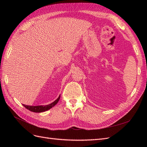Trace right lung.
Wrapping results in <instances>:
<instances>
[{
    "label": "right lung",
    "instance_id": "add662e5",
    "mask_svg": "<svg viewBox=\"0 0 147 147\" xmlns=\"http://www.w3.org/2000/svg\"><path fill=\"white\" fill-rule=\"evenodd\" d=\"M60 99V96L58 97L56 100H55L52 103L47 105H37V106H32V105H27L23 104V105L28 110L31 111V112H35V113H40V112H43L45 111L48 110L49 109H51L53 107H54L57 102H58L59 100Z\"/></svg>",
    "mask_w": 147,
    "mask_h": 147
}]
</instances>
